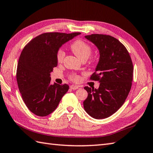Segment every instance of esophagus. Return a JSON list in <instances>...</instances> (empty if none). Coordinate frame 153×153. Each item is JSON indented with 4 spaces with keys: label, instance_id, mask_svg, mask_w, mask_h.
Here are the masks:
<instances>
[{
    "label": "esophagus",
    "instance_id": "obj_1",
    "mask_svg": "<svg viewBox=\"0 0 153 153\" xmlns=\"http://www.w3.org/2000/svg\"><path fill=\"white\" fill-rule=\"evenodd\" d=\"M70 89H73V90H76V89H77L79 88V87L77 86V85H70Z\"/></svg>",
    "mask_w": 153,
    "mask_h": 153
}]
</instances>
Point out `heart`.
Wrapping results in <instances>:
<instances>
[{
	"instance_id": "1",
	"label": "heart",
	"mask_w": 153,
	"mask_h": 153,
	"mask_svg": "<svg viewBox=\"0 0 153 153\" xmlns=\"http://www.w3.org/2000/svg\"><path fill=\"white\" fill-rule=\"evenodd\" d=\"M70 48L74 53L80 60L83 59H88L91 53V48L88 44L82 40H77L71 44ZM65 53L63 50H59L57 53V60L58 62H62L64 58ZM71 79L77 81L79 79V77L77 76H71Z\"/></svg>"
}]
</instances>
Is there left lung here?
<instances>
[{
	"label": "left lung",
	"instance_id": "left-lung-1",
	"mask_svg": "<svg viewBox=\"0 0 153 153\" xmlns=\"http://www.w3.org/2000/svg\"><path fill=\"white\" fill-rule=\"evenodd\" d=\"M85 38L99 50L100 59L91 79L99 81L98 89L85 86V111L96 119L109 117L126 100L133 81V65L126 48L109 35L91 34Z\"/></svg>",
	"mask_w": 153,
	"mask_h": 153
}]
</instances>
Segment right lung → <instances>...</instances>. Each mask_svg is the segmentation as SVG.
<instances>
[{"label":"right lung","instance_id":"1","mask_svg":"<svg viewBox=\"0 0 153 153\" xmlns=\"http://www.w3.org/2000/svg\"><path fill=\"white\" fill-rule=\"evenodd\" d=\"M80 34L44 33L32 39L21 52L16 71L18 86L24 102L36 115L52 113L68 91L67 84H51L50 73L58 65L59 48Z\"/></svg>","mask_w":153,"mask_h":153}]
</instances>
